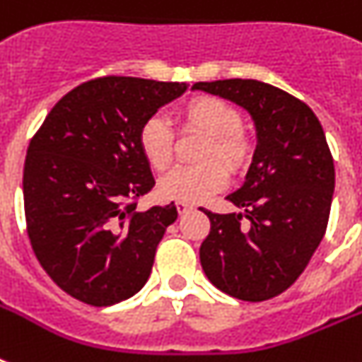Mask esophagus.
Returning <instances> with one entry per match:
<instances>
[{
  "label": "esophagus",
  "mask_w": 362,
  "mask_h": 362,
  "mask_svg": "<svg viewBox=\"0 0 362 362\" xmlns=\"http://www.w3.org/2000/svg\"><path fill=\"white\" fill-rule=\"evenodd\" d=\"M193 206L189 203H184V201H176V210H178V214H186L189 212Z\"/></svg>",
  "instance_id": "34e87169"
}]
</instances>
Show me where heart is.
I'll list each match as a JSON object with an SVG mask.
<instances>
[{
    "label": "heart",
    "mask_w": 362,
    "mask_h": 362,
    "mask_svg": "<svg viewBox=\"0 0 362 362\" xmlns=\"http://www.w3.org/2000/svg\"><path fill=\"white\" fill-rule=\"evenodd\" d=\"M186 127L209 133L199 165H176L159 178V193L165 199L201 203L221 192L229 182L227 166L233 173L246 169L253 156L252 139L242 129V115L237 107L216 95H195L178 109ZM141 153L153 169H165L175 153V131L161 116H150L136 133Z\"/></svg>",
    "instance_id": "1"
}]
</instances>
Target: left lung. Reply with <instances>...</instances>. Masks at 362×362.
Instances as JSON below:
<instances>
[{
	"label": "left lung",
	"instance_id": "1",
	"mask_svg": "<svg viewBox=\"0 0 362 362\" xmlns=\"http://www.w3.org/2000/svg\"><path fill=\"white\" fill-rule=\"evenodd\" d=\"M193 88L244 107L259 139L244 186L227 195L244 216L203 209L210 233L199 250L201 264L220 291L269 300L303 274L327 231L334 161L325 133L308 105L264 82L227 78Z\"/></svg>",
	"mask_w": 362,
	"mask_h": 362
}]
</instances>
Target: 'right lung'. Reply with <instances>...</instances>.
Returning a JSON list of instances; mask_svg holds the SVG:
<instances>
[{"label": "right lung", "instance_id": "right-lung-1", "mask_svg": "<svg viewBox=\"0 0 362 362\" xmlns=\"http://www.w3.org/2000/svg\"><path fill=\"white\" fill-rule=\"evenodd\" d=\"M186 82L99 76L65 93L31 139L24 163L25 229L54 284L110 306L146 284L175 203L139 212L153 187L136 133Z\"/></svg>", "mask_w": 362, "mask_h": 362}]
</instances>
